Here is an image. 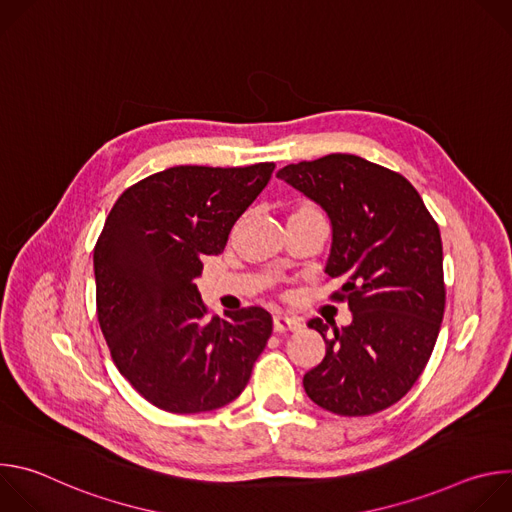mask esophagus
Returning a JSON list of instances; mask_svg holds the SVG:
<instances>
[{
	"mask_svg": "<svg viewBox=\"0 0 512 512\" xmlns=\"http://www.w3.org/2000/svg\"><path fill=\"white\" fill-rule=\"evenodd\" d=\"M273 328H275V332H285V330H300L302 328V322L300 320H296V318H289L287 314H281V312H277L275 316H273Z\"/></svg>",
	"mask_w": 512,
	"mask_h": 512,
	"instance_id": "34e87169",
	"label": "esophagus"
}]
</instances>
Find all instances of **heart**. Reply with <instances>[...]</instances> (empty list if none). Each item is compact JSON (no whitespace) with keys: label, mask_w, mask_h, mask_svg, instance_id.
Wrapping results in <instances>:
<instances>
[{"label":"heart","mask_w":512,"mask_h":512,"mask_svg":"<svg viewBox=\"0 0 512 512\" xmlns=\"http://www.w3.org/2000/svg\"><path fill=\"white\" fill-rule=\"evenodd\" d=\"M300 210H302V208H300ZM308 210H314V208H308Z\"/></svg>","instance_id":"1"}]
</instances>
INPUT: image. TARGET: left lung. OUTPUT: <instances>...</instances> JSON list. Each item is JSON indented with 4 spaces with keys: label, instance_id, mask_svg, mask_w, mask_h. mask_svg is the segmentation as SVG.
I'll return each mask as SVG.
<instances>
[{
    "label": "left lung",
    "instance_id": "left-lung-1",
    "mask_svg": "<svg viewBox=\"0 0 512 512\" xmlns=\"http://www.w3.org/2000/svg\"><path fill=\"white\" fill-rule=\"evenodd\" d=\"M277 178L330 218L326 275L344 281L352 320L312 318L326 354L304 375L308 397L346 417L397 403L419 379L446 306L442 237L417 190L397 172L350 154L289 164Z\"/></svg>",
    "mask_w": 512,
    "mask_h": 512
}]
</instances>
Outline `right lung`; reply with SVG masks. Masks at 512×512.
I'll list each match as a JSON object with an SVG mask.
<instances>
[{
  "label": "right lung",
  "mask_w": 512,
  "mask_h": 512,
  "mask_svg": "<svg viewBox=\"0 0 512 512\" xmlns=\"http://www.w3.org/2000/svg\"><path fill=\"white\" fill-rule=\"evenodd\" d=\"M273 168H168L127 188L107 216L93 255L99 326L119 373L158 409L225 407L251 379L271 314L251 306L208 318L194 279Z\"/></svg>",
  "instance_id": "obj_1"
}]
</instances>
